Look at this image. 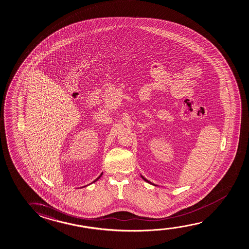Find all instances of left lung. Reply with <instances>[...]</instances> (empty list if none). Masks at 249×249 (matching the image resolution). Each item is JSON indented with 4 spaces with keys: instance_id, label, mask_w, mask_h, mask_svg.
<instances>
[{
    "instance_id": "1",
    "label": "left lung",
    "mask_w": 249,
    "mask_h": 249,
    "mask_svg": "<svg viewBox=\"0 0 249 249\" xmlns=\"http://www.w3.org/2000/svg\"><path fill=\"white\" fill-rule=\"evenodd\" d=\"M141 177H142V179H143V180H145V181H146V182H148V183L152 184V182H151V181H149V180H148L147 179H145V178H144V177H142V176H141ZM152 185H154V184H152Z\"/></svg>"
}]
</instances>
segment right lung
<instances>
[{
	"instance_id": "obj_1",
	"label": "right lung",
	"mask_w": 249,
	"mask_h": 249,
	"mask_svg": "<svg viewBox=\"0 0 249 249\" xmlns=\"http://www.w3.org/2000/svg\"><path fill=\"white\" fill-rule=\"evenodd\" d=\"M102 175H103V174H101V175H100V176H99V177H97V179H96V180H94L93 182H95V181H97V180H98V179H99V178H100V177H101Z\"/></svg>"
}]
</instances>
